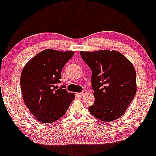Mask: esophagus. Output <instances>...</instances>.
Segmentation results:
<instances>
[{"instance_id":"obj_1","label":"esophagus","mask_w":156,"mask_h":156,"mask_svg":"<svg viewBox=\"0 0 156 156\" xmlns=\"http://www.w3.org/2000/svg\"><path fill=\"white\" fill-rule=\"evenodd\" d=\"M87 94V91H86V90H84V91H83L82 92L79 93V95H80V97H83V96H84L85 94Z\"/></svg>"}]
</instances>
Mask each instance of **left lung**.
<instances>
[{
	"label": "left lung",
	"mask_w": 156,
	"mask_h": 156,
	"mask_svg": "<svg viewBox=\"0 0 156 156\" xmlns=\"http://www.w3.org/2000/svg\"><path fill=\"white\" fill-rule=\"evenodd\" d=\"M92 71L94 103L89 110L103 122H111L124 114L137 91L136 71L132 63L115 50L80 52Z\"/></svg>",
	"instance_id": "obj_1"
}]
</instances>
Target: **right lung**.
<instances>
[{
	"mask_svg": "<svg viewBox=\"0 0 156 156\" xmlns=\"http://www.w3.org/2000/svg\"><path fill=\"white\" fill-rule=\"evenodd\" d=\"M74 52L45 49L25 65L20 78L21 90L25 105L42 123H52L63 116L74 99L58 84L62 70Z\"/></svg>",
	"mask_w": 156,
	"mask_h": 156,
	"instance_id": "1",
	"label": "right lung"
}]
</instances>
